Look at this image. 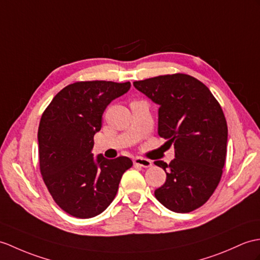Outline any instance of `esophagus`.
Segmentation results:
<instances>
[{
  "instance_id": "1",
  "label": "esophagus",
  "mask_w": 260,
  "mask_h": 260,
  "mask_svg": "<svg viewBox=\"0 0 260 260\" xmlns=\"http://www.w3.org/2000/svg\"><path fill=\"white\" fill-rule=\"evenodd\" d=\"M134 165L136 166H141V167H144V168H147V167H150L153 165V162L150 161L149 159H146V158H143V157H136L134 159Z\"/></svg>"
}]
</instances>
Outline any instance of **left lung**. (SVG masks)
Masks as SVG:
<instances>
[{
	"mask_svg": "<svg viewBox=\"0 0 260 260\" xmlns=\"http://www.w3.org/2000/svg\"><path fill=\"white\" fill-rule=\"evenodd\" d=\"M134 86L159 105L158 135L174 144L175 158L155 197L172 212L199 208L218 186L227 154V122L221 106L204 83L176 73L135 81Z\"/></svg>",
	"mask_w": 260,
	"mask_h": 260,
	"instance_id": "left-lung-1",
	"label": "left lung"
}]
</instances>
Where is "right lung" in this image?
<instances>
[{"label": "right lung", "instance_id": "obj_1", "mask_svg": "<svg viewBox=\"0 0 260 260\" xmlns=\"http://www.w3.org/2000/svg\"><path fill=\"white\" fill-rule=\"evenodd\" d=\"M129 87V82H75L59 90L42 114L40 172L54 202L71 216L92 218L104 212L133 166L125 156L95 159L90 152L105 108Z\"/></svg>", "mask_w": 260, "mask_h": 260}]
</instances>
